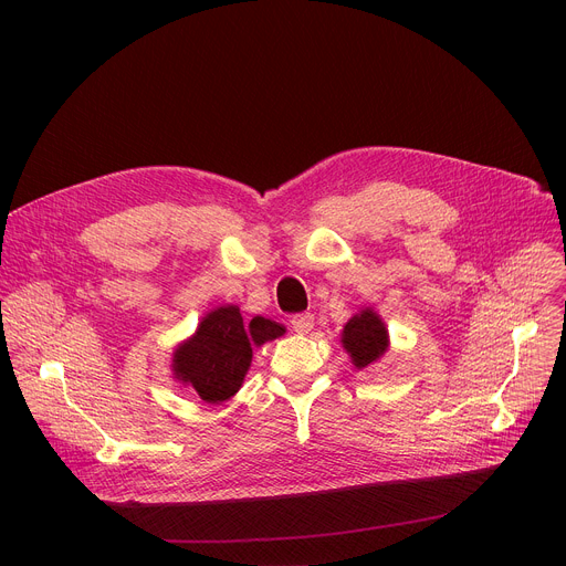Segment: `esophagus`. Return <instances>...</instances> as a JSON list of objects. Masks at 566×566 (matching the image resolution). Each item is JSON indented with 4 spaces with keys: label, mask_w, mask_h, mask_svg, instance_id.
I'll return each instance as SVG.
<instances>
[{
    "label": "esophagus",
    "mask_w": 566,
    "mask_h": 566,
    "mask_svg": "<svg viewBox=\"0 0 566 566\" xmlns=\"http://www.w3.org/2000/svg\"><path fill=\"white\" fill-rule=\"evenodd\" d=\"M313 313H295L291 317V327L297 332V334H308L313 329Z\"/></svg>",
    "instance_id": "1"
}]
</instances>
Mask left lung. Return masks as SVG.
Wrapping results in <instances>:
<instances>
[{"label": "left lung", "mask_w": 566, "mask_h": 566, "mask_svg": "<svg viewBox=\"0 0 566 566\" xmlns=\"http://www.w3.org/2000/svg\"><path fill=\"white\" fill-rule=\"evenodd\" d=\"M343 347L352 354L356 367H367L378 360L387 349V329L382 319L371 308L354 315L345 325Z\"/></svg>", "instance_id": "1"}]
</instances>
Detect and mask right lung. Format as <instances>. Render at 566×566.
Listing matches in <instances>:
<instances>
[{
  "mask_svg": "<svg viewBox=\"0 0 566 566\" xmlns=\"http://www.w3.org/2000/svg\"><path fill=\"white\" fill-rule=\"evenodd\" d=\"M284 334L273 319L255 315L244 322L237 306H219L208 313L197 334L175 352V374L206 402L228 400L244 380L253 345H264Z\"/></svg>",
  "mask_w": 566,
  "mask_h": 566,
  "instance_id": "add662e5",
  "label": "right lung"
}]
</instances>
